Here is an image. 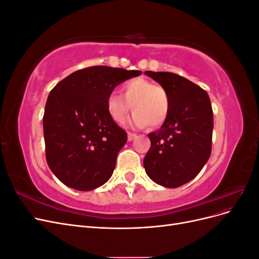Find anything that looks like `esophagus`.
<instances>
[{
    "mask_svg": "<svg viewBox=\"0 0 259 259\" xmlns=\"http://www.w3.org/2000/svg\"><path fill=\"white\" fill-rule=\"evenodd\" d=\"M137 137V135L136 134H134V133H131V132H128V134H127V139H128V142H132L133 139H135Z\"/></svg>",
    "mask_w": 259,
    "mask_h": 259,
    "instance_id": "esophagus-1",
    "label": "esophagus"
}]
</instances>
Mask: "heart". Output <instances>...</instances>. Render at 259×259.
I'll list each match as a JSON object with an SVG mask.
<instances>
[{
	"label": "heart",
	"instance_id": "b5f03b06",
	"mask_svg": "<svg viewBox=\"0 0 259 259\" xmlns=\"http://www.w3.org/2000/svg\"><path fill=\"white\" fill-rule=\"evenodd\" d=\"M119 94H109L106 99V109L111 119L123 124L132 111L134 112L131 124L143 128L159 127L166 121L169 109V94L165 88L143 77L125 82Z\"/></svg>",
	"mask_w": 259,
	"mask_h": 259
}]
</instances>
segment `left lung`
Wrapping results in <instances>:
<instances>
[{
  "label": "left lung",
  "instance_id": "1",
  "mask_svg": "<svg viewBox=\"0 0 259 259\" xmlns=\"http://www.w3.org/2000/svg\"><path fill=\"white\" fill-rule=\"evenodd\" d=\"M169 94L170 109L160 130L148 134L151 146L144 159L154 183L177 188L197 176L209 159L213 110L207 93L171 72L146 71Z\"/></svg>",
  "mask_w": 259,
  "mask_h": 259
}]
</instances>
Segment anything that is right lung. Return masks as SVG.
<instances>
[{"instance_id":"right-lung-1","label":"right lung","mask_w":259,"mask_h":259,"mask_svg":"<svg viewBox=\"0 0 259 259\" xmlns=\"http://www.w3.org/2000/svg\"><path fill=\"white\" fill-rule=\"evenodd\" d=\"M142 73L93 66L68 75L51 91L43 115L45 155L62 184L90 191L111 177L127 133L109 115L106 99L117 84Z\"/></svg>"}]
</instances>
